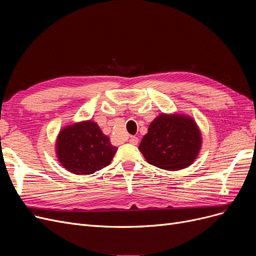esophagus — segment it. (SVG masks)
<instances>
[{
  "label": "esophagus",
  "instance_id": "obj_1",
  "mask_svg": "<svg viewBox=\"0 0 256 256\" xmlns=\"http://www.w3.org/2000/svg\"><path fill=\"white\" fill-rule=\"evenodd\" d=\"M129 143L132 145H136L138 143V138L136 136H130L129 138Z\"/></svg>",
  "mask_w": 256,
  "mask_h": 256
}]
</instances>
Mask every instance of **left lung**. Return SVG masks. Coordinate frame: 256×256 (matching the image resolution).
I'll list each match as a JSON object with an SVG mask.
<instances>
[{"label":"left lung","instance_id":"1","mask_svg":"<svg viewBox=\"0 0 256 256\" xmlns=\"http://www.w3.org/2000/svg\"><path fill=\"white\" fill-rule=\"evenodd\" d=\"M202 147V134L196 120L180 113H162L154 118L138 150L150 164L168 171L191 166Z\"/></svg>","mask_w":256,"mask_h":256}]
</instances>
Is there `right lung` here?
Returning a JSON list of instances; mask_svg holds the SVG:
<instances>
[{"instance_id":"right-lung-1","label":"right lung","mask_w":256,"mask_h":256,"mask_svg":"<svg viewBox=\"0 0 256 256\" xmlns=\"http://www.w3.org/2000/svg\"><path fill=\"white\" fill-rule=\"evenodd\" d=\"M118 152L97 122L82 120L60 129L56 138V154L68 172L88 175L109 166Z\"/></svg>"}]
</instances>
